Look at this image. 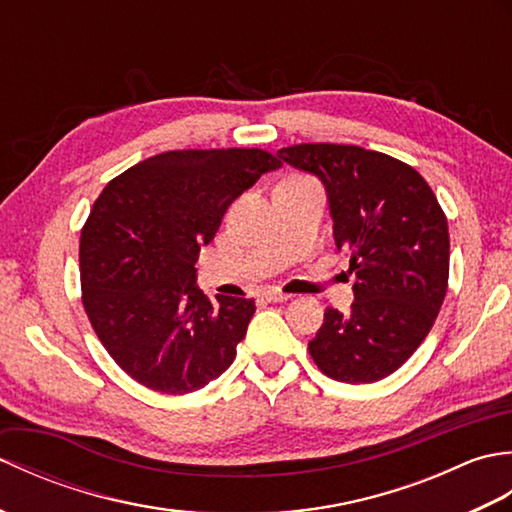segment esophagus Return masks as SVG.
<instances>
[{"mask_svg": "<svg viewBox=\"0 0 512 512\" xmlns=\"http://www.w3.org/2000/svg\"><path fill=\"white\" fill-rule=\"evenodd\" d=\"M262 297L270 303H281V301H288L292 295H288V292H281L277 288H270V290H264Z\"/></svg>", "mask_w": 512, "mask_h": 512, "instance_id": "1", "label": "esophagus"}]
</instances>
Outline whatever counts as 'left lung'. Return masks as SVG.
<instances>
[{"label":"left lung","instance_id":"obj_1","mask_svg":"<svg viewBox=\"0 0 512 512\" xmlns=\"http://www.w3.org/2000/svg\"><path fill=\"white\" fill-rule=\"evenodd\" d=\"M277 156L321 180L336 248L356 277L350 312L325 310L308 350L325 376L376 383L418 350L442 308L447 217L416 169L380 151L319 143Z\"/></svg>","mask_w":512,"mask_h":512}]
</instances>
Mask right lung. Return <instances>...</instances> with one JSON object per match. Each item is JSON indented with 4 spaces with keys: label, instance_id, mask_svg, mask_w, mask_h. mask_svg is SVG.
I'll list each match as a JSON object with an SVG mask.
<instances>
[{
    "label": "right lung",
    "instance_id": "obj_1",
    "mask_svg": "<svg viewBox=\"0 0 512 512\" xmlns=\"http://www.w3.org/2000/svg\"><path fill=\"white\" fill-rule=\"evenodd\" d=\"M279 167L264 149L167 151L121 173L94 202L79 248L83 306L140 385L180 396L231 367L255 301H209L195 262L233 200Z\"/></svg>",
    "mask_w": 512,
    "mask_h": 512
}]
</instances>
